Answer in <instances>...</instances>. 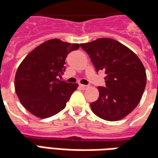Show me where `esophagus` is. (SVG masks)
I'll return each mask as SVG.
<instances>
[{
  "mask_svg": "<svg viewBox=\"0 0 158 158\" xmlns=\"http://www.w3.org/2000/svg\"><path fill=\"white\" fill-rule=\"evenodd\" d=\"M79 87H80L82 90H85V89L88 88V86H87V85H79Z\"/></svg>",
  "mask_w": 158,
  "mask_h": 158,
  "instance_id": "1",
  "label": "esophagus"
}]
</instances>
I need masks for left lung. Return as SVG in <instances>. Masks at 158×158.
Returning a JSON list of instances; mask_svg holds the SVG:
<instances>
[{"label": "left lung", "instance_id": "left-lung-1", "mask_svg": "<svg viewBox=\"0 0 158 158\" xmlns=\"http://www.w3.org/2000/svg\"><path fill=\"white\" fill-rule=\"evenodd\" d=\"M80 47L90 56L96 71H105V87L90 103L92 112L110 121L121 120L140 101L146 85V73L136 54L118 41L98 38Z\"/></svg>", "mask_w": 158, "mask_h": 158}]
</instances>
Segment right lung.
Segmentation results:
<instances>
[{"label":"right lung","instance_id":"add662e5","mask_svg":"<svg viewBox=\"0 0 158 158\" xmlns=\"http://www.w3.org/2000/svg\"><path fill=\"white\" fill-rule=\"evenodd\" d=\"M79 48L60 39H50L37 46L25 56L15 74V91L30 113L48 118L66 107L78 84L61 81L58 76L65 71L69 53Z\"/></svg>","mask_w":158,"mask_h":158}]
</instances>
